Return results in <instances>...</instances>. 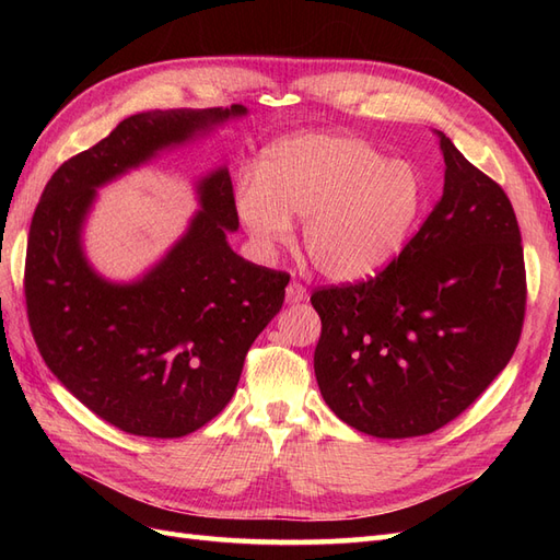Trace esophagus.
Returning <instances> with one entry per match:
<instances>
[{"instance_id": "esophagus-1", "label": "esophagus", "mask_w": 560, "mask_h": 560, "mask_svg": "<svg viewBox=\"0 0 560 560\" xmlns=\"http://www.w3.org/2000/svg\"><path fill=\"white\" fill-rule=\"evenodd\" d=\"M284 296H287V303H301V301H306L308 294H306V287L294 280V282L287 284Z\"/></svg>"}]
</instances>
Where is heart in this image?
<instances>
[{"mask_svg":"<svg viewBox=\"0 0 560 560\" xmlns=\"http://www.w3.org/2000/svg\"><path fill=\"white\" fill-rule=\"evenodd\" d=\"M416 167L385 159L364 140L308 132L270 147L259 175L235 184V212L264 259L292 241V219H303L301 243L315 268L334 282L374 278L409 241L422 208Z\"/></svg>","mask_w":560,"mask_h":560,"instance_id":"1","label":"heart"}]
</instances>
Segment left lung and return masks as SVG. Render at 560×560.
<instances>
[{
	"mask_svg": "<svg viewBox=\"0 0 560 560\" xmlns=\"http://www.w3.org/2000/svg\"><path fill=\"white\" fill-rule=\"evenodd\" d=\"M444 194L376 278L315 290L329 409L381 439L430 434L512 360L525 315L521 231L498 182L439 132Z\"/></svg>",
	"mask_w": 560,
	"mask_h": 560,
	"instance_id": "obj_1",
	"label": "left lung"
}]
</instances>
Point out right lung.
I'll return each mask as SVG.
<instances>
[{"label": "right lung", "mask_w": 560, "mask_h": 560, "mask_svg": "<svg viewBox=\"0 0 560 560\" xmlns=\"http://www.w3.org/2000/svg\"><path fill=\"white\" fill-rule=\"evenodd\" d=\"M226 109H154L124 118L105 140L65 161L30 224L25 301L46 366L109 425L177 439L222 413L245 354L278 315L290 276L245 261L226 167L198 184L200 212L140 280L100 278L81 247L95 189L235 116Z\"/></svg>", "instance_id": "1"}]
</instances>
